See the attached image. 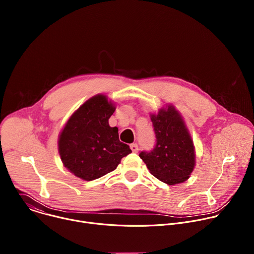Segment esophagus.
Returning <instances> with one entry per match:
<instances>
[{"label": "esophagus", "instance_id": "obj_1", "mask_svg": "<svg viewBox=\"0 0 254 254\" xmlns=\"http://www.w3.org/2000/svg\"><path fill=\"white\" fill-rule=\"evenodd\" d=\"M130 149H131V151L133 152V153H137V151H138V146L136 143H131L130 144Z\"/></svg>", "mask_w": 254, "mask_h": 254}]
</instances>
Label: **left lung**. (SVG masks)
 <instances>
[{"instance_id": "left-lung-1", "label": "left lung", "mask_w": 254, "mask_h": 254, "mask_svg": "<svg viewBox=\"0 0 254 254\" xmlns=\"http://www.w3.org/2000/svg\"><path fill=\"white\" fill-rule=\"evenodd\" d=\"M156 134V146L141 152L139 158L150 173L168 185L183 183L195 167V149L183 118L173 105L151 115Z\"/></svg>"}]
</instances>
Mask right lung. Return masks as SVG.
I'll list each match as a JSON object with an SVG mask.
<instances>
[{
    "mask_svg": "<svg viewBox=\"0 0 254 254\" xmlns=\"http://www.w3.org/2000/svg\"><path fill=\"white\" fill-rule=\"evenodd\" d=\"M115 104L103 94L86 100L63 127L58 151L65 168L76 177L92 181L117 169L121 160L131 153L120 141L119 128L108 125Z\"/></svg>",
    "mask_w": 254,
    "mask_h": 254,
    "instance_id": "right-lung-1",
    "label": "right lung"
}]
</instances>
